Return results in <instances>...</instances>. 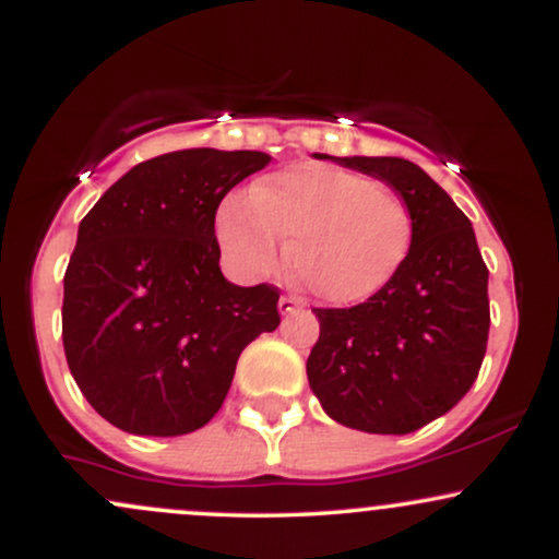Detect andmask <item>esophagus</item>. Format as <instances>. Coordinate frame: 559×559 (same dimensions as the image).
<instances>
[{"label": "esophagus", "instance_id": "1", "mask_svg": "<svg viewBox=\"0 0 559 559\" xmlns=\"http://www.w3.org/2000/svg\"><path fill=\"white\" fill-rule=\"evenodd\" d=\"M299 307H301V299L299 297H292V294H284V297L278 299L281 316H292V312H297Z\"/></svg>", "mask_w": 559, "mask_h": 559}]
</instances>
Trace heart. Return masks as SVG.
I'll return each instance as SVG.
<instances>
[{"label":"heart","mask_w":559,"mask_h":559,"mask_svg":"<svg viewBox=\"0 0 559 559\" xmlns=\"http://www.w3.org/2000/svg\"><path fill=\"white\" fill-rule=\"evenodd\" d=\"M215 236L236 271L260 278L288 258L310 292L357 305L386 288L413 247V213L389 186L336 165L271 173L217 207Z\"/></svg>","instance_id":"1"}]
</instances>
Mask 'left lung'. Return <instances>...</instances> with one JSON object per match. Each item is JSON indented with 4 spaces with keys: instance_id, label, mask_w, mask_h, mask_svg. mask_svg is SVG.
<instances>
[{
    "instance_id": "1",
    "label": "left lung",
    "mask_w": 559,
    "mask_h": 559,
    "mask_svg": "<svg viewBox=\"0 0 559 559\" xmlns=\"http://www.w3.org/2000/svg\"><path fill=\"white\" fill-rule=\"evenodd\" d=\"M331 159L329 155H318ZM400 191L413 247L394 281L344 310L316 307L307 378L329 418L365 433H413L471 391L489 342V271L471 221L402 157H333Z\"/></svg>"
}]
</instances>
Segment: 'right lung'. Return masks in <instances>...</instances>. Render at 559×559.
<instances>
[{"label":"right lung","mask_w":559,"mask_h":559,"mask_svg":"<svg viewBox=\"0 0 559 559\" xmlns=\"http://www.w3.org/2000/svg\"><path fill=\"white\" fill-rule=\"evenodd\" d=\"M267 163L249 150L168 152L118 178L81 221L62 346L81 394L120 431L202 428L243 346L278 329V288L226 281L215 239L217 204Z\"/></svg>","instance_id":"obj_1"}]
</instances>
